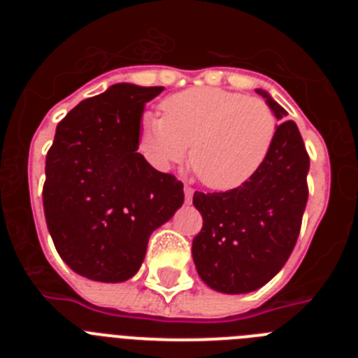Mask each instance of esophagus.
Returning a JSON list of instances; mask_svg holds the SVG:
<instances>
[{
	"instance_id": "34e87169",
	"label": "esophagus",
	"mask_w": 358,
	"mask_h": 358,
	"mask_svg": "<svg viewBox=\"0 0 358 358\" xmlns=\"http://www.w3.org/2000/svg\"><path fill=\"white\" fill-rule=\"evenodd\" d=\"M185 199H186V202H189L192 199H194V188L188 185H185Z\"/></svg>"
}]
</instances>
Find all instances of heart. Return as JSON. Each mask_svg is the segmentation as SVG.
<instances>
[{
    "label": "heart",
    "instance_id": "1",
    "mask_svg": "<svg viewBox=\"0 0 358 358\" xmlns=\"http://www.w3.org/2000/svg\"><path fill=\"white\" fill-rule=\"evenodd\" d=\"M164 116L148 115L140 145L157 170L188 156L201 181L217 192L240 188L267 159L276 140L274 110L260 98L194 87L164 98Z\"/></svg>",
    "mask_w": 358,
    "mask_h": 358
}]
</instances>
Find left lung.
<instances>
[{
  "label": "left lung",
  "instance_id": "1",
  "mask_svg": "<svg viewBox=\"0 0 358 358\" xmlns=\"http://www.w3.org/2000/svg\"><path fill=\"white\" fill-rule=\"evenodd\" d=\"M285 120L287 110L267 91L256 90ZM310 159L296 123L278 125L276 140L260 170L240 188L194 194L202 229L192 256L201 280L222 294H248L273 280L296 245L308 201Z\"/></svg>",
  "mask_w": 358,
  "mask_h": 358
}]
</instances>
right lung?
Segmentation results:
<instances>
[{"label":"right lung","instance_id":"add662e5","mask_svg":"<svg viewBox=\"0 0 358 358\" xmlns=\"http://www.w3.org/2000/svg\"><path fill=\"white\" fill-rule=\"evenodd\" d=\"M163 90L110 85L57 125L46 156L44 217L57 252L87 280L134 276L152 233L185 202L182 182L138 152L145 103Z\"/></svg>","mask_w":358,"mask_h":358}]
</instances>
